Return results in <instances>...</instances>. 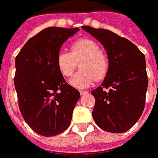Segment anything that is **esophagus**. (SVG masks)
I'll return each instance as SVG.
<instances>
[{
    "label": "esophagus",
    "instance_id": "esophagus-1",
    "mask_svg": "<svg viewBox=\"0 0 158 158\" xmlns=\"http://www.w3.org/2000/svg\"><path fill=\"white\" fill-rule=\"evenodd\" d=\"M87 93H88V91H87V90H80L81 95H84V94H87Z\"/></svg>",
    "mask_w": 158,
    "mask_h": 158
}]
</instances>
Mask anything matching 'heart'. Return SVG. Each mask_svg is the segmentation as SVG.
<instances>
[{
  "label": "heart",
  "instance_id": "heart-1",
  "mask_svg": "<svg viewBox=\"0 0 158 158\" xmlns=\"http://www.w3.org/2000/svg\"><path fill=\"white\" fill-rule=\"evenodd\" d=\"M81 70L70 79L73 86L84 89L96 80H101L108 71V59L99 45L89 39H79L71 45V52L62 50L58 54L56 64L60 73L66 77H71L77 63Z\"/></svg>",
  "mask_w": 158,
  "mask_h": 158
}]
</instances>
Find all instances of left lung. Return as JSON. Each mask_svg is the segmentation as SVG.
<instances>
[{"instance_id": "8db88e82", "label": "left lung", "mask_w": 158, "mask_h": 158, "mask_svg": "<svg viewBox=\"0 0 158 158\" xmlns=\"http://www.w3.org/2000/svg\"><path fill=\"white\" fill-rule=\"evenodd\" d=\"M81 27L103 45L109 63L103 83L91 91L95 98L93 118L103 131L126 132L144 108L148 82L144 55L129 40L109 30Z\"/></svg>"}]
</instances>
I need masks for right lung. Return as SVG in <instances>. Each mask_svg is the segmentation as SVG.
<instances>
[{"instance_id":"1","label":"right lung","mask_w":158,"mask_h":158,"mask_svg":"<svg viewBox=\"0 0 158 158\" xmlns=\"http://www.w3.org/2000/svg\"><path fill=\"white\" fill-rule=\"evenodd\" d=\"M78 31V27H47L29 39L15 59L20 112L40 135H57L71 123L80 93L65 81L56 58L63 44Z\"/></svg>"}]
</instances>
